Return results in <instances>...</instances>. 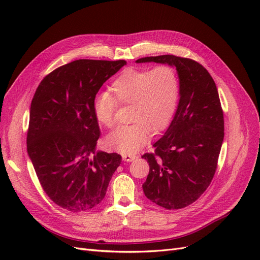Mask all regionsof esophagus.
<instances>
[{
  "label": "esophagus",
  "instance_id": "34e87169",
  "mask_svg": "<svg viewBox=\"0 0 260 260\" xmlns=\"http://www.w3.org/2000/svg\"><path fill=\"white\" fill-rule=\"evenodd\" d=\"M137 158L136 155H127V154H122V160L130 162L132 160H135Z\"/></svg>",
  "mask_w": 260,
  "mask_h": 260
}]
</instances>
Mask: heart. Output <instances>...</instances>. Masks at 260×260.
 <instances>
[{
  "mask_svg": "<svg viewBox=\"0 0 260 260\" xmlns=\"http://www.w3.org/2000/svg\"><path fill=\"white\" fill-rule=\"evenodd\" d=\"M114 98L107 92L98 94L93 102L96 120L113 127L117 103L132 105L130 125L117 128L106 138V145L122 154H136L153 133L166 129L174 117L180 96L176 69L169 65L152 70L127 69L112 84Z\"/></svg>",
  "mask_w": 260,
  "mask_h": 260,
  "instance_id": "b5f03b06",
  "label": "heart"
}]
</instances>
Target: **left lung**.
Masks as SVG:
<instances>
[{"label": "left lung", "mask_w": 260, "mask_h": 260, "mask_svg": "<svg viewBox=\"0 0 260 260\" xmlns=\"http://www.w3.org/2000/svg\"><path fill=\"white\" fill-rule=\"evenodd\" d=\"M157 62L177 69L180 99L164 136L153 144L154 153L142 158L149 165L143 183L146 198L166 209L191 205L206 191L216 172L224 137V122L216 83L198 61L175 55L136 60Z\"/></svg>", "instance_id": "1"}]
</instances>
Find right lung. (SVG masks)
<instances>
[{
    "mask_svg": "<svg viewBox=\"0 0 260 260\" xmlns=\"http://www.w3.org/2000/svg\"><path fill=\"white\" fill-rule=\"evenodd\" d=\"M125 64L74 60L46 76L35 93L27 151L44 192L61 208L76 212L96 207L121 162L119 154L96 151L101 131L93 102Z\"/></svg>",
    "mask_w": 260,
    "mask_h": 260,
    "instance_id": "1",
    "label": "right lung"
}]
</instances>
